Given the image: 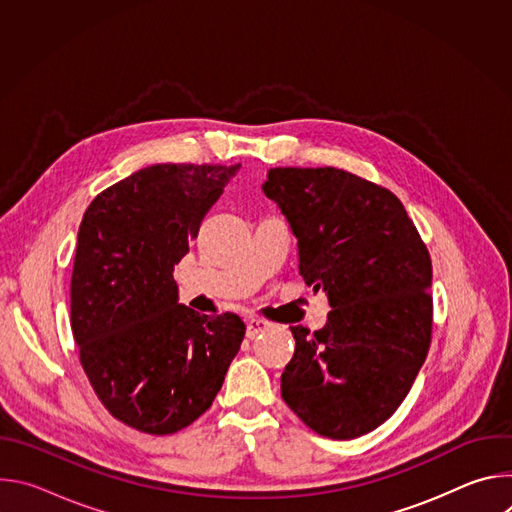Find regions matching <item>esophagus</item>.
Here are the masks:
<instances>
[{
	"label": "esophagus",
	"instance_id": "obj_1",
	"mask_svg": "<svg viewBox=\"0 0 512 512\" xmlns=\"http://www.w3.org/2000/svg\"><path fill=\"white\" fill-rule=\"evenodd\" d=\"M269 326H271V322L265 320V318H257V316L249 318V320H247V338L259 336V334L265 332Z\"/></svg>",
	"mask_w": 512,
	"mask_h": 512
}]
</instances>
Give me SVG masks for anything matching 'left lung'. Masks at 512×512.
<instances>
[{
	"mask_svg": "<svg viewBox=\"0 0 512 512\" xmlns=\"http://www.w3.org/2000/svg\"><path fill=\"white\" fill-rule=\"evenodd\" d=\"M263 192L298 239L300 275L328 294V322L289 326L281 397L310 429L352 440L407 397L431 344V257L401 200L332 166L273 168Z\"/></svg>",
	"mask_w": 512,
	"mask_h": 512,
	"instance_id": "1",
	"label": "left lung"
}]
</instances>
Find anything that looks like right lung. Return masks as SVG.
<instances>
[{
	"label": "right lung",
	"instance_id": "obj_1",
	"mask_svg": "<svg viewBox=\"0 0 512 512\" xmlns=\"http://www.w3.org/2000/svg\"><path fill=\"white\" fill-rule=\"evenodd\" d=\"M241 164H156L109 186L79 227L70 326L105 409L152 435L196 421L245 338L233 314L178 304L174 265Z\"/></svg>",
	"mask_w": 512,
	"mask_h": 512
}]
</instances>
